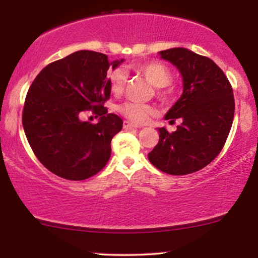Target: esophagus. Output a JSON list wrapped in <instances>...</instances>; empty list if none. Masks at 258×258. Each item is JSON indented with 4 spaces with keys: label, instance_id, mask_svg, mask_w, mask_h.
Returning <instances> with one entry per match:
<instances>
[{
    "label": "esophagus",
    "instance_id": "1",
    "mask_svg": "<svg viewBox=\"0 0 258 258\" xmlns=\"http://www.w3.org/2000/svg\"><path fill=\"white\" fill-rule=\"evenodd\" d=\"M139 127L141 126L130 122V121H123V128H139Z\"/></svg>",
    "mask_w": 258,
    "mask_h": 258
}]
</instances>
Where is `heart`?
<instances>
[{"instance_id": "heart-1", "label": "heart", "mask_w": 258, "mask_h": 258, "mask_svg": "<svg viewBox=\"0 0 258 258\" xmlns=\"http://www.w3.org/2000/svg\"><path fill=\"white\" fill-rule=\"evenodd\" d=\"M136 72L143 75L148 81L155 87L156 97L164 103H173L177 98V91L171 87L170 84L172 81V73L170 69L159 61H146V63H138L133 65ZM109 86L114 94H120L123 91V86L126 82V75L121 69L110 70L108 74ZM117 111L126 119L137 123H143L149 119L153 114V108L147 104H138V103L126 102L117 106Z\"/></svg>"}]
</instances>
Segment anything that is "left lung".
<instances>
[{
	"mask_svg": "<svg viewBox=\"0 0 258 258\" xmlns=\"http://www.w3.org/2000/svg\"><path fill=\"white\" fill-rule=\"evenodd\" d=\"M183 78V93L165 119L182 120L172 133L159 128V143L148 159L162 172L174 176L201 170L221 153L233 123V88L222 69L210 58L186 48L159 52Z\"/></svg>",
	"mask_w": 258,
	"mask_h": 258,
	"instance_id": "8db88e82",
	"label": "left lung"
}]
</instances>
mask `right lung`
<instances>
[{
    "mask_svg": "<svg viewBox=\"0 0 258 258\" xmlns=\"http://www.w3.org/2000/svg\"><path fill=\"white\" fill-rule=\"evenodd\" d=\"M109 63L103 53L78 51L41 70L26 94L23 127L32 152L47 170L61 178L84 180L104 168L110 159L111 139L122 120L108 114L110 98L106 78ZM90 110L98 124L82 121Z\"/></svg>",
    "mask_w": 258,
    "mask_h": 258,
    "instance_id": "right-lung-1",
    "label": "right lung"
}]
</instances>
